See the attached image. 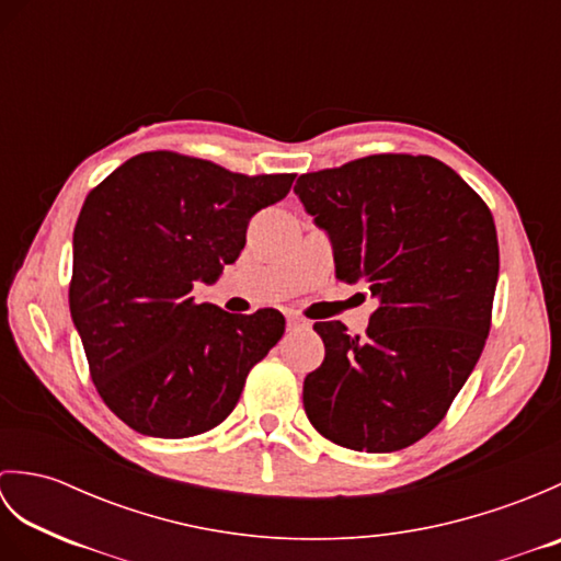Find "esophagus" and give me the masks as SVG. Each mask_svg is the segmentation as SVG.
Returning <instances> with one entry per match:
<instances>
[{
    "label": "esophagus",
    "mask_w": 561,
    "mask_h": 561,
    "mask_svg": "<svg viewBox=\"0 0 561 561\" xmlns=\"http://www.w3.org/2000/svg\"><path fill=\"white\" fill-rule=\"evenodd\" d=\"M304 328H308L306 320L296 318V316H287V330H304Z\"/></svg>",
    "instance_id": "34e87169"
}]
</instances>
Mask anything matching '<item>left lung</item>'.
I'll list each match as a JSON object with an SVG mask.
<instances>
[{"label":"left lung","instance_id":"left-lung-1","mask_svg":"<svg viewBox=\"0 0 561 561\" xmlns=\"http://www.w3.org/2000/svg\"><path fill=\"white\" fill-rule=\"evenodd\" d=\"M294 193L330 236L337 279L378 301L364 337L313 325L325 359L304 380L308 420L344 448H408L444 420L490 335L492 211L446 163L410 153L306 173Z\"/></svg>","mask_w":561,"mask_h":561}]
</instances>
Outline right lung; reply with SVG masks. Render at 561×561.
Returning <instances> with one entry per match:
<instances>
[{
	"label": "right lung",
	"mask_w": 561,
	"mask_h": 561,
	"mask_svg": "<svg viewBox=\"0 0 561 561\" xmlns=\"http://www.w3.org/2000/svg\"><path fill=\"white\" fill-rule=\"evenodd\" d=\"M294 173L243 175L175 151L137 153L89 193L75 226L69 311L103 402L157 438L221 424L284 335V316L195 304Z\"/></svg>",
	"instance_id": "1"
}]
</instances>
